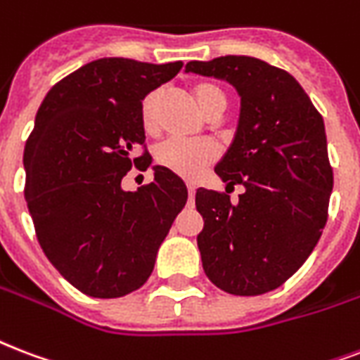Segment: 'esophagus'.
I'll return each instance as SVG.
<instances>
[{
	"label": "esophagus",
	"instance_id": "1",
	"mask_svg": "<svg viewBox=\"0 0 360 360\" xmlns=\"http://www.w3.org/2000/svg\"><path fill=\"white\" fill-rule=\"evenodd\" d=\"M186 188H188V202L192 204V200H194V192H196V191H194V186H192V185H188Z\"/></svg>",
	"mask_w": 360,
	"mask_h": 360
}]
</instances>
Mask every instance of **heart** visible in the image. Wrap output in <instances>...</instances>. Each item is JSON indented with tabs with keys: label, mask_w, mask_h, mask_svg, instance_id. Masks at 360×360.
<instances>
[{
	"label": "heart",
	"mask_w": 360,
	"mask_h": 360,
	"mask_svg": "<svg viewBox=\"0 0 360 360\" xmlns=\"http://www.w3.org/2000/svg\"><path fill=\"white\" fill-rule=\"evenodd\" d=\"M160 90H153L145 96L139 107V120L147 134H155L158 128V103ZM192 98L198 103L202 113L207 117H219L226 107V96L211 82H198L192 86ZM156 164L172 174L185 179H198L217 158V149L207 141H181L168 139L155 153Z\"/></svg>",
	"instance_id": "obj_1"
}]
</instances>
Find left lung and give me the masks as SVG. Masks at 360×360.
Here are the masks:
<instances>
[{"instance_id": "obj_1", "label": "left lung", "mask_w": 360, "mask_h": 360, "mask_svg": "<svg viewBox=\"0 0 360 360\" xmlns=\"http://www.w3.org/2000/svg\"><path fill=\"white\" fill-rule=\"evenodd\" d=\"M186 71L229 81L241 98L238 130L215 174L243 185L196 191L205 276L224 292L257 296L278 289L321 238L333 192L323 117L295 77L251 56L188 62Z\"/></svg>"}]
</instances>
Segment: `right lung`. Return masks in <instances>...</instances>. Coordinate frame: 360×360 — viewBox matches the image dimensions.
<instances>
[{
	"label": "right lung",
	"instance_id": "obj_1",
	"mask_svg": "<svg viewBox=\"0 0 360 360\" xmlns=\"http://www.w3.org/2000/svg\"><path fill=\"white\" fill-rule=\"evenodd\" d=\"M181 68L94 60L56 82L35 115L24 149L27 210L46 259L84 295L119 298L139 289L185 207V183L162 166L136 192L120 186L131 166H150L141 101Z\"/></svg>",
	"mask_w": 360,
	"mask_h": 360
}]
</instances>
